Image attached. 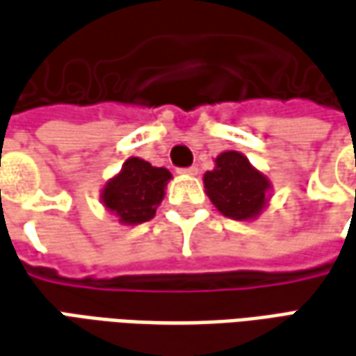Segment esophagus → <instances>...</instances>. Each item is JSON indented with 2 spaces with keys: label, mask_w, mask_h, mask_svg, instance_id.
I'll return each instance as SVG.
<instances>
[{
  "label": "esophagus",
  "mask_w": 356,
  "mask_h": 356,
  "mask_svg": "<svg viewBox=\"0 0 356 356\" xmlns=\"http://www.w3.org/2000/svg\"><path fill=\"white\" fill-rule=\"evenodd\" d=\"M179 173H185V175H197L198 168H197V165H191V168L179 169Z\"/></svg>",
  "instance_id": "obj_1"
}]
</instances>
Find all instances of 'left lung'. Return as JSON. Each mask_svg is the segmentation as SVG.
Here are the masks:
<instances>
[{
	"label": "left lung",
	"instance_id": "8db88e82",
	"mask_svg": "<svg viewBox=\"0 0 356 356\" xmlns=\"http://www.w3.org/2000/svg\"><path fill=\"white\" fill-rule=\"evenodd\" d=\"M204 188L224 216L251 220L265 209L270 183L243 154L224 152L216 158V168L204 173Z\"/></svg>",
	"mask_w": 356,
	"mask_h": 356
}]
</instances>
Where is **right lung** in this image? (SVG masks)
<instances>
[{"mask_svg":"<svg viewBox=\"0 0 356 356\" xmlns=\"http://www.w3.org/2000/svg\"><path fill=\"white\" fill-rule=\"evenodd\" d=\"M169 179L171 173L165 168H154L144 159L130 158L117 177L105 185L101 200L118 222L136 226L156 216Z\"/></svg>","mask_w":356,"mask_h":356,"instance_id":"1","label":"right lung"}]
</instances>
